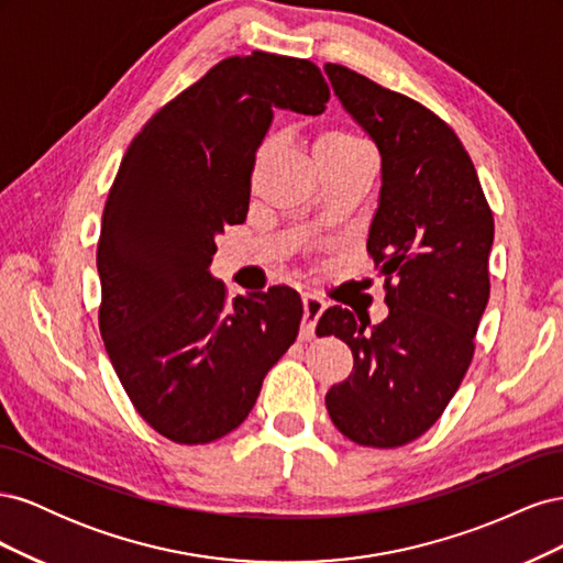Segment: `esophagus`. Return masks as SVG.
Wrapping results in <instances>:
<instances>
[{"label": "esophagus", "mask_w": 563, "mask_h": 563, "mask_svg": "<svg viewBox=\"0 0 563 563\" xmlns=\"http://www.w3.org/2000/svg\"><path fill=\"white\" fill-rule=\"evenodd\" d=\"M302 323H300V340H312L314 327L321 317V312L327 310V300L319 298L317 294H302Z\"/></svg>", "instance_id": "esophagus-1"}]
</instances>
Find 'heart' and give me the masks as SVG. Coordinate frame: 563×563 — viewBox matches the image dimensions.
<instances>
[{"instance_id":"obj_1","label":"heart","mask_w":563,"mask_h":563,"mask_svg":"<svg viewBox=\"0 0 563 563\" xmlns=\"http://www.w3.org/2000/svg\"><path fill=\"white\" fill-rule=\"evenodd\" d=\"M314 150H368V145L360 139V135H354L343 129H335V131L321 133Z\"/></svg>"}]
</instances>
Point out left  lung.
Wrapping results in <instances>:
<instances>
[{"label": "left lung", "mask_w": 563, "mask_h": 563, "mask_svg": "<svg viewBox=\"0 0 563 563\" xmlns=\"http://www.w3.org/2000/svg\"><path fill=\"white\" fill-rule=\"evenodd\" d=\"M323 70L383 157L366 251L385 277L389 308L376 327L340 305L321 314L317 331L345 340L354 356L327 408L360 446L397 449L441 418L472 364L490 294L493 213L444 119L345 65Z\"/></svg>", "instance_id": "8db88e82"}]
</instances>
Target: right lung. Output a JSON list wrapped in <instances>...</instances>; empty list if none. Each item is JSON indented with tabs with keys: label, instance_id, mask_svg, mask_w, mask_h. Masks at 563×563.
<instances>
[{
	"label": "right lung",
	"instance_id": "obj_1",
	"mask_svg": "<svg viewBox=\"0 0 563 563\" xmlns=\"http://www.w3.org/2000/svg\"><path fill=\"white\" fill-rule=\"evenodd\" d=\"M331 98L305 58L230 56L152 114L110 187L98 240V327L135 411L176 444L236 430L302 319L288 286L236 296L209 275L216 236L249 213L255 150L275 110Z\"/></svg>",
	"mask_w": 563,
	"mask_h": 563
}]
</instances>
